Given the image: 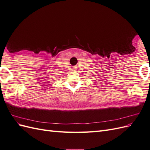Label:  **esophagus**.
<instances>
[{"label": "esophagus", "mask_w": 150, "mask_h": 150, "mask_svg": "<svg viewBox=\"0 0 150 150\" xmlns=\"http://www.w3.org/2000/svg\"><path fill=\"white\" fill-rule=\"evenodd\" d=\"M72 69H75L76 68H75V67H73V68H72Z\"/></svg>", "instance_id": "1"}]
</instances>
